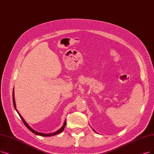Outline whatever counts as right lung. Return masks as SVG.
<instances>
[{
  "label": "right lung",
  "mask_w": 154,
  "mask_h": 154,
  "mask_svg": "<svg viewBox=\"0 0 154 154\" xmlns=\"http://www.w3.org/2000/svg\"><path fill=\"white\" fill-rule=\"evenodd\" d=\"M13 105H14V109L16 110V111L17 112V113H18V114L20 115V118H21V120L23 121V123L24 124V125H25L28 128V130H29L31 131H32V133H33L34 134H36V135H40V136H42V137H52V136H54V135H56V134H59L60 133H61L64 130V128H65V126H66V121H64V125L63 126V127L61 128L60 129H59V130H58V131H57L56 132H54V133H49V134H44V133H39V132H37V131H35V130H33V129L31 128L27 123L26 122V121L24 120V119L23 118V117L21 116V114L18 112V111L17 110V109H16V103H15V100H14V90H13Z\"/></svg>",
  "instance_id": "right-lung-1"
}]
</instances>
